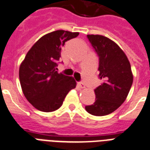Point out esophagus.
<instances>
[{"label": "esophagus", "instance_id": "obj_1", "mask_svg": "<svg viewBox=\"0 0 150 150\" xmlns=\"http://www.w3.org/2000/svg\"><path fill=\"white\" fill-rule=\"evenodd\" d=\"M78 85H79V87H80V88H85V85H84V83H82V82H79Z\"/></svg>", "mask_w": 150, "mask_h": 150}]
</instances>
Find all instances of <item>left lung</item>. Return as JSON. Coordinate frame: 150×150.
Wrapping results in <instances>:
<instances>
[{"mask_svg": "<svg viewBox=\"0 0 150 150\" xmlns=\"http://www.w3.org/2000/svg\"><path fill=\"white\" fill-rule=\"evenodd\" d=\"M98 57V78L103 83L95 89L96 101L85 110L94 116H105L121 105L133 83L131 64L118 45L106 37L87 35Z\"/></svg>", "mask_w": 150, "mask_h": 150, "instance_id": "left-lung-1", "label": "left lung"}]
</instances>
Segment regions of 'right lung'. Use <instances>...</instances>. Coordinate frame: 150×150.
<instances>
[{
  "label": "right lung",
  "instance_id": "right-lung-1",
  "mask_svg": "<svg viewBox=\"0 0 150 150\" xmlns=\"http://www.w3.org/2000/svg\"><path fill=\"white\" fill-rule=\"evenodd\" d=\"M79 33L56 30L40 38L27 52L19 67V81L24 96L36 109L52 112L62 105L70 90L76 88L72 76L59 74L58 61L65 43Z\"/></svg>",
  "mask_w": 150,
  "mask_h": 150
}]
</instances>
